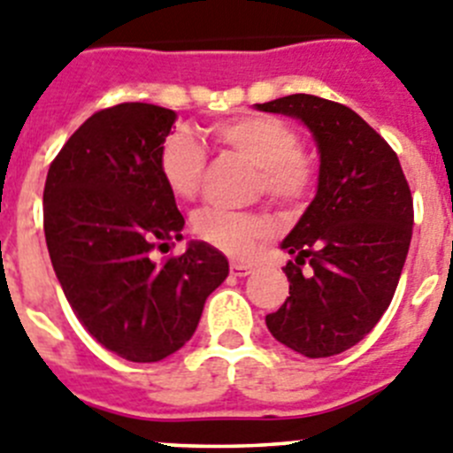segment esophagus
Listing matches in <instances>:
<instances>
[{
	"label": "esophagus",
	"mask_w": 453,
	"mask_h": 453,
	"mask_svg": "<svg viewBox=\"0 0 453 453\" xmlns=\"http://www.w3.org/2000/svg\"><path fill=\"white\" fill-rule=\"evenodd\" d=\"M256 269L254 263H240V260H231V273L234 276H247Z\"/></svg>",
	"instance_id": "34e87169"
}]
</instances>
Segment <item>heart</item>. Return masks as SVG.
Returning a JSON list of instances; mask_svg holds the SVG:
<instances>
[{
	"label": "heart",
	"mask_w": 453,
	"mask_h": 453,
	"mask_svg": "<svg viewBox=\"0 0 453 453\" xmlns=\"http://www.w3.org/2000/svg\"><path fill=\"white\" fill-rule=\"evenodd\" d=\"M219 143L260 168V188L283 206H296L314 184V161L301 150L298 132L276 116L244 114L213 127ZM206 155L188 132H173L159 150V173L177 199H193L204 177ZM199 240L229 256H249L272 234L267 218L222 209L199 211L193 219Z\"/></svg>",
	"instance_id": "heart-1"
}]
</instances>
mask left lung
<instances>
[{"mask_svg":"<svg viewBox=\"0 0 453 453\" xmlns=\"http://www.w3.org/2000/svg\"><path fill=\"white\" fill-rule=\"evenodd\" d=\"M254 107L301 121L319 152L317 195L280 242L294 256L289 296L265 323L298 355H339L391 305L413 234L409 184L391 145L350 107L310 94Z\"/></svg>","mask_w":453,"mask_h":453,"instance_id":"left-lung-1","label":"left lung"}]
</instances>
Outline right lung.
<instances>
[{"instance_id":"1","label":"right lung","mask_w":453,"mask_h":453,"mask_svg":"<svg viewBox=\"0 0 453 453\" xmlns=\"http://www.w3.org/2000/svg\"><path fill=\"white\" fill-rule=\"evenodd\" d=\"M175 121L150 103L96 111L62 145L44 184V235L62 292L91 337L127 362L180 350L229 276V260L202 240L177 258H152L184 229L159 173Z\"/></svg>"}]
</instances>
